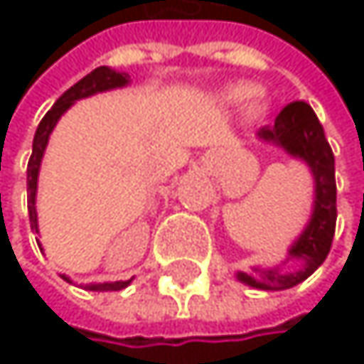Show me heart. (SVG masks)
<instances>
[{"label":"heart","instance_id":"1","mask_svg":"<svg viewBox=\"0 0 364 364\" xmlns=\"http://www.w3.org/2000/svg\"><path fill=\"white\" fill-rule=\"evenodd\" d=\"M220 102H225L229 107H245V115L251 119L267 115V111H269V102L264 100L262 95H257V87L251 82L227 85L220 91Z\"/></svg>","mask_w":364,"mask_h":364}]
</instances>
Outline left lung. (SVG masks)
I'll return each mask as SVG.
<instances>
[{
    "label": "left lung",
    "instance_id": "8db88e82",
    "mask_svg": "<svg viewBox=\"0 0 364 364\" xmlns=\"http://www.w3.org/2000/svg\"><path fill=\"white\" fill-rule=\"evenodd\" d=\"M257 137L267 144L282 148L292 159L308 166L314 181L312 214L304 231L288 247V255L282 264L271 269L253 267L249 273L237 271L235 277L257 290H286L308 279L330 253L334 227H336V181H334V155L326 139L323 127L306 102H290L275 117L273 127L257 131ZM290 259L300 262L295 272H282Z\"/></svg>",
    "mask_w": 364,
    "mask_h": 364
}]
</instances>
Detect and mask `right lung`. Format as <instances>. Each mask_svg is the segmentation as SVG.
<instances>
[{
  "label": "right lung",
  "instance_id": "right-lung-1",
  "mask_svg": "<svg viewBox=\"0 0 364 364\" xmlns=\"http://www.w3.org/2000/svg\"><path fill=\"white\" fill-rule=\"evenodd\" d=\"M131 82V76L127 72H117V69L111 67H97L91 74H87L82 80H78L74 87H69L58 100L54 102V107L46 113V117L41 119L38 129L34 133V141H32V157L28 161V214H30V227L38 233V216H36V188H38V170H41V161H43L46 148L50 141V135L56 127V122L65 115V111L69 107H74L76 100H82V97L102 93V91H111V89H122ZM41 249V245H38ZM43 251V249H41ZM65 282L72 284L67 275H60ZM133 279L127 282H102V284H80L87 290H95V292H109V290H122L127 288Z\"/></svg>",
  "mask_w": 364,
  "mask_h": 364
}]
</instances>
